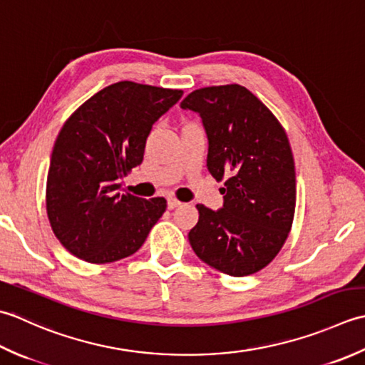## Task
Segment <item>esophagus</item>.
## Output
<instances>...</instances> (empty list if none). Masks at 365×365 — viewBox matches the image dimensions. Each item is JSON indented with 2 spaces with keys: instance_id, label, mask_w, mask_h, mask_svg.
<instances>
[{
  "instance_id": "obj_1",
  "label": "esophagus",
  "mask_w": 365,
  "mask_h": 365,
  "mask_svg": "<svg viewBox=\"0 0 365 365\" xmlns=\"http://www.w3.org/2000/svg\"><path fill=\"white\" fill-rule=\"evenodd\" d=\"M180 205H181V202H178L176 198H168V202H167L168 210H175V207H178Z\"/></svg>"
}]
</instances>
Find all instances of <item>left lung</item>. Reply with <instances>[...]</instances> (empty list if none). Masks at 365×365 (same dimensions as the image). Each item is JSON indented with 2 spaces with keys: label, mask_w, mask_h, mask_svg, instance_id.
Here are the masks:
<instances>
[{
  "label": "left lung",
  "mask_w": 365,
  "mask_h": 365,
  "mask_svg": "<svg viewBox=\"0 0 365 365\" xmlns=\"http://www.w3.org/2000/svg\"><path fill=\"white\" fill-rule=\"evenodd\" d=\"M181 108L200 115L207 172L225 180L224 206L197 205L189 232L197 257L233 277L255 274L285 244L296 206V173L287 133L264 103L241 85L192 91Z\"/></svg>",
  "instance_id": "1"
}]
</instances>
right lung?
<instances>
[{
  "mask_svg": "<svg viewBox=\"0 0 365 365\" xmlns=\"http://www.w3.org/2000/svg\"><path fill=\"white\" fill-rule=\"evenodd\" d=\"M181 89L118 81L73 111L59 130L47 176L51 230L88 263H113L143 245L167 200L120 193L118 181L143 160L153 124Z\"/></svg>",
  "mask_w": 365,
  "mask_h": 365,
  "instance_id": "right-lung-1",
  "label": "right lung"
}]
</instances>
